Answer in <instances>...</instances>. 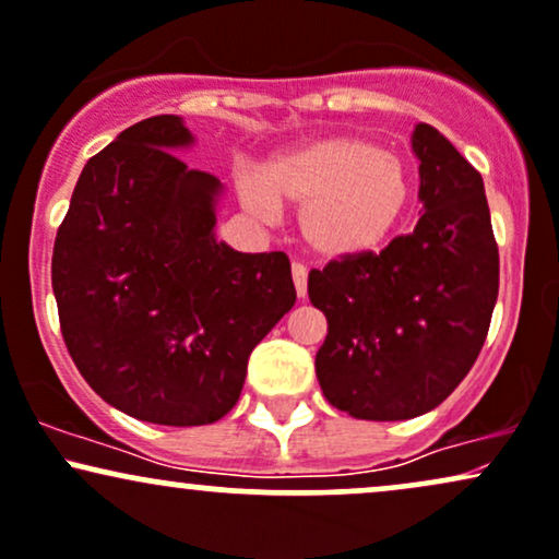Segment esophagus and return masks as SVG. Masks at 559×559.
Here are the masks:
<instances>
[{
	"mask_svg": "<svg viewBox=\"0 0 559 559\" xmlns=\"http://www.w3.org/2000/svg\"><path fill=\"white\" fill-rule=\"evenodd\" d=\"M292 278L294 286H297V297L305 299L307 297V267L301 262H292Z\"/></svg>",
	"mask_w": 559,
	"mask_h": 559,
	"instance_id": "1",
	"label": "esophagus"
}]
</instances>
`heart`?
I'll return each instance as SVG.
<instances>
[{"instance_id": "obj_1", "label": "heart", "mask_w": 559, "mask_h": 559, "mask_svg": "<svg viewBox=\"0 0 559 559\" xmlns=\"http://www.w3.org/2000/svg\"><path fill=\"white\" fill-rule=\"evenodd\" d=\"M412 192L406 160L354 134L309 140L267 160L262 179L241 181V200L260 218H275L278 203L297 205L301 239L325 260L380 250Z\"/></svg>"}]
</instances>
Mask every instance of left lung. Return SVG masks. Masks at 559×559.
<instances>
[{
	"instance_id": "8db88e82",
	"label": "left lung",
	"mask_w": 559,
	"mask_h": 559,
	"mask_svg": "<svg viewBox=\"0 0 559 559\" xmlns=\"http://www.w3.org/2000/svg\"><path fill=\"white\" fill-rule=\"evenodd\" d=\"M419 224L380 254L331 260L307 281L325 314L314 372L354 419L432 412L461 385L487 338L500 254L481 174L435 127L416 124Z\"/></svg>"
}]
</instances>
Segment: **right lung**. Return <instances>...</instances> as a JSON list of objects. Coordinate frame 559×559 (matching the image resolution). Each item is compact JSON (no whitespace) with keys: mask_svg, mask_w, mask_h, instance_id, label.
I'll use <instances>...</instances> for the list:
<instances>
[{"mask_svg":"<svg viewBox=\"0 0 559 559\" xmlns=\"http://www.w3.org/2000/svg\"><path fill=\"white\" fill-rule=\"evenodd\" d=\"M192 143L174 114L119 132L80 174L51 258L80 374L109 406L166 427L231 412L252 348L297 301L284 252L215 239L221 181L171 153Z\"/></svg>","mask_w":559,"mask_h":559,"instance_id":"add662e5","label":"right lung"}]
</instances>
